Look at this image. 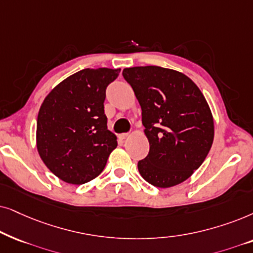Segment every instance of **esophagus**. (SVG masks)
Masks as SVG:
<instances>
[{
	"instance_id": "1",
	"label": "esophagus",
	"mask_w": 253,
	"mask_h": 253,
	"mask_svg": "<svg viewBox=\"0 0 253 253\" xmlns=\"http://www.w3.org/2000/svg\"><path fill=\"white\" fill-rule=\"evenodd\" d=\"M129 137V134L128 133H121V134H119V139L120 140H126V139H128Z\"/></svg>"
}]
</instances>
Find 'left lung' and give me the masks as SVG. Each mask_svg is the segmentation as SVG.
Listing matches in <instances>:
<instances>
[{"instance_id":"left-lung-1","label":"left lung","mask_w":253,"mask_h":253,"mask_svg":"<svg viewBox=\"0 0 253 253\" xmlns=\"http://www.w3.org/2000/svg\"><path fill=\"white\" fill-rule=\"evenodd\" d=\"M142 110L149 154L139 161L142 178L156 187L183 183L199 168L214 140L206 98L190 77L158 66L123 70Z\"/></svg>"}]
</instances>
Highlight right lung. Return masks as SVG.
I'll use <instances>...</instances> for the list:
<instances>
[{"label":"right lung","mask_w":253,"mask_h":253,"mask_svg":"<svg viewBox=\"0 0 253 253\" xmlns=\"http://www.w3.org/2000/svg\"><path fill=\"white\" fill-rule=\"evenodd\" d=\"M120 69L80 70L50 91L37 119V149L60 179L81 185L104 170L118 146L104 113L106 86Z\"/></svg>","instance_id":"obj_1"}]
</instances>
